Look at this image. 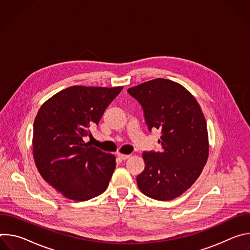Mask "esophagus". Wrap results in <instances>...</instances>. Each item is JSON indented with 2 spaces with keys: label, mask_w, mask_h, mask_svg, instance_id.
Returning <instances> with one entry per match:
<instances>
[{
  "label": "esophagus",
  "mask_w": 250,
  "mask_h": 250,
  "mask_svg": "<svg viewBox=\"0 0 250 250\" xmlns=\"http://www.w3.org/2000/svg\"><path fill=\"white\" fill-rule=\"evenodd\" d=\"M118 156H119L121 159H123V160H126V159H128V158L130 157L129 154H122V153H118Z\"/></svg>",
  "instance_id": "34e87169"
}]
</instances>
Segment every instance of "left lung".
I'll return each instance as SVG.
<instances>
[{"mask_svg":"<svg viewBox=\"0 0 250 250\" xmlns=\"http://www.w3.org/2000/svg\"><path fill=\"white\" fill-rule=\"evenodd\" d=\"M127 92L145 112L146 125L161 130V152H144L146 168L137 186L146 196L170 201L187 191L201 175L208 156L207 122L195 97L182 85L157 78Z\"/></svg>","mask_w":250,"mask_h":250,"instance_id":"obj_1","label":"left lung"}]
</instances>
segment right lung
<instances>
[{
    "instance_id": "right-lung-1",
    "label": "right lung",
    "mask_w": 250,
    "mask_h": 250,
    "mask_svg": "<svg viewBox=\"0 0 250 250\" xmlns=\"http://www.w3.org/2000/svg\"><path fill=\"white\" fill-rule=\"evenodd\" d=\"M123 87H68L43 103L33 123L32 152L43 179L67 199L87 201L108 188L116 157L92 146L91 134Z\"/></svg>"
}]
</instances>
